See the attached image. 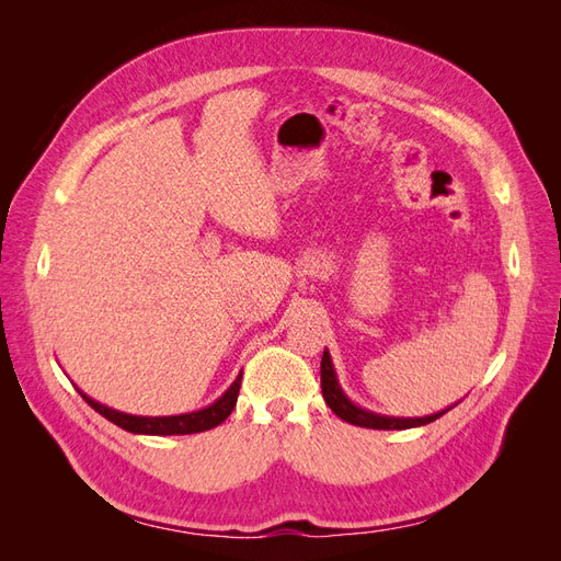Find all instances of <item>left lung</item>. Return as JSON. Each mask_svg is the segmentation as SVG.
Masks as SVG:
<instances>
[{"mask_svg": "<svg viewBox=\"0 0 561 561\" xmlns=\"http://www.w3.org/2000/svg\"><path fill=\"white\" fill-rule=\"evenodd\" d=\"M320 388H322V398H325V402L330 404V410L339 419H344L346 423H353V426H360V428L404 431V428H414V426H426V423L439 419V416L447 412L445 410V412H439V414L421 416V419H393V416H379V414H371V412L360 410V407H355L342 393V388H339L334 367H332V360H330V353L328 351L322 353V360H320Z\"/></svg>", "mask_w": 561, "mask_h": 561, "instance_id": "obj_1", "label": "left lung"}]
</instances>
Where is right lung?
<instances>
[{"label": "right lung", "mask_w": 561, "mask_h": 561, "mask_svg": "<svg viewBox=\"0 0 561 561\" xmlns=\"http://www.w3.org/2000/svg\"><path fill=\"white\" fill-rule=\"evenodd\" d=\"M241 379L243 375H239L227 393L219 398L217 402H213L206 410H198L192 414H180V416H133V414H124L110 410V407L100 404L95 400H91L89 396L81 398L87 400L98 414H103L107 421L116 423L118 428H124L128 433H142V435H192V433H203L210 431L215 426H219L236 407V400H239V390H241Z\"/></svg>", "instance_id": "1"}]
</instances>
